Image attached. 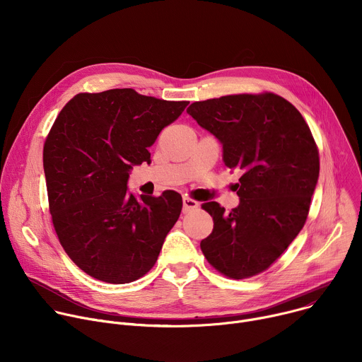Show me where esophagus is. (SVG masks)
<instances>
[{
	"label": "esophagus",
	"instance_id": "esophagus-1",
	"mask_svg": "<svg viewBox=\"0 0 362 362\" xmlns=\"http://www.w3.org/2000/svg\"><path fill=\"white\" fill-rule=\"evenodd\" d=\"M197 206H199V203L196 200H193V199H190L187 196L183 197V214H187V212L196 209Z\"/></svg>",
	"mask_w": 362,
	"mask_h": 362
}]
</instances>
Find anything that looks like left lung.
Masks as SVG:
<instances>
[{"label": "left lung", "instance_id": "obj_1", "mask_svg": "<svg viewBox=\"0 0 362 362\" xmlns=\"http://www.w3.org/2000/svg\"><path fill=\"white\" fill-rule=\"evenodd\" d=\"M222 144L223 163L240 170L239 204L230 212L218 202L202 208L214 218L200 242L208 262L243 279L268 269L305 225L320 176L314 137L285 98L236 94L196 101L186 110Z\"/></svg>", "mask_w": 362, "mask_h": 362}]
</instances>
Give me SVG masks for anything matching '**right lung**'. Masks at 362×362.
Returning a JSON list of instances; mask_svg holds the SVG:
<instances>
[{
	"label": "right lung",
	"instance_id": "obj_1",
	"mask_svg": "<svg viewBox=\"0 0 362 362\" xmlns=\"http://www.w3.org/2000/svg\"><path fill=\"white\" fill-rule=\"evenodd\" d=\"M187 105L133 88L80 93L51 127L42 153L49 214L66 253L87 275L129 284L156 264L182 196H136L127 182Z\"/></svg>",
	"mask_w": 362,
	"mask_h": 362
}]
</instances>
